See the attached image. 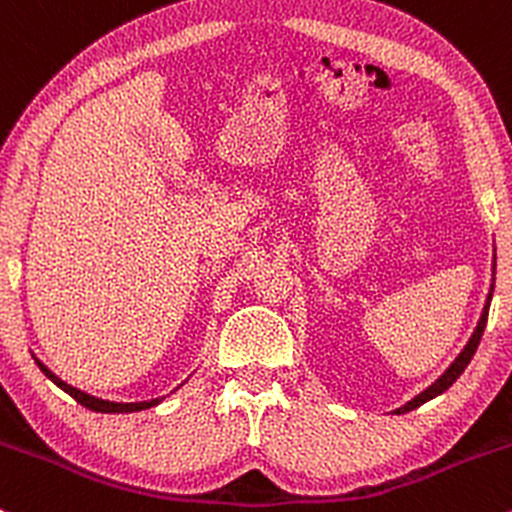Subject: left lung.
Wrapping results in <instances>:
<instances>
[{
    "label": "left lung",
    "instance_id": "8db88e82",
    "mask_svg": "<svg viewBox=\"0 0 512 512\" xmlns=\"http://www.w3.org/2000/svg\"><path fill=\"white\" fill-rule=\"evenodd\" d=\"M493 274H496V257H493ZM491 296H493V289L489 291V296H486L484 310H481V317H479V322H477V330L472 332V337H469V342L464 344V349L460 351V356H457L455 361L450 363V368L445 370L443 375H440V378L436 380V383H431V385H428L424 392H419V395H416L414 399H409L407 404H402V407L392 411V414H407V411L416 409V407H421V404H426V402H431L433 397L443 395V392L448 390V387H450L452 383H455L457 378H460V375L464 373V368H467V366H469V361H472L474 351H477V346H479V342H481V334H484L486 320H489V305H491Z\"/></svg>",
    "mask_w": 512,
    "mask_h": 512
}]
</instances>
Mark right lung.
<instances>
[{"label":"right lung","mask_w":512,"mask_h":512,"mask_svg":"<svg viewBox=\"0 0 512 512\" xmlns=\"http://www.w3.org/2000/svg\"><path fill=\"white\" fill-rule=\"evenodd\" d=\"M33 358H35V354H33ZM35 363H38V368L43 370L45 375H48L52 383L60 387V390L67 392V395H72L76 402L81 404V407H86V409H91V411H101V414H132V411H144V409L156 407V404H161L163 399H166V397H156V399H149V402H110V399H101V397H96V395H88V392L79 390V387L64 383L60 375L52 373V370L45 366V363L40 361V358H35Z\"/></svg>","instance_id":"1"}]
</instances>
